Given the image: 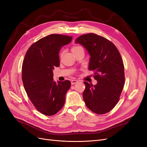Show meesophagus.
<instances>
[{
    "label": "esophagus",
    "mask_w": 147,
    "mask_h": 147,
    "mask_svg": "<svg viewBox=\"0 0 147 147\" xmlns=\"http://www.w3.org/2000/svg\"><path fill=\"white\" fill-rule=\"evenodd\" d=\"M78 82V80H71V84H75V83H77Z\"/></svg>",
    "instance_id": "1"
}]
</instances>
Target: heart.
I'll return each mask as SVG.
<instances>
[{"mask_svg": "<svg viewBox=\"0 0 147 147\" xmlns=\"http://www.w3.org/2000/svg\"><path fill=\"white\" fill-rule=\"evenodd\" d=\"M80 51H84L83 47H81V46L76 45V46H74V47L72 48V51L73 53H77V52Z\"/></svg>", "mask_w": 147, "mask_h": 147, "instance_id": "heart-1", "label": "heart"}]
</instances>
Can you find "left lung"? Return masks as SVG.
Segmentation results:
<instances>
[{
  "label": "left lung",
  "mask_w": 147,
  "mask_h": 147,
  "mask_svg": "<svg viewBox=\"0 0 147 147\" xmlns=\"http://www.w3.org/2000/svg\"><path fill=\"white\" fill-rule=\"evenodd\" d=\"M90 55L89 70H94L95 85L84 82L83 93L87 107L97 114H104L118 102L124 84L123 62L113 43L95 34H84L75 40Z\"/></svg>",
  "instance_id": "left-lung-1"
}]
</instances>
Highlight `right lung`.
Listing matches in <instances>:
<instances>
[{
	"label": "right lung",
	"mask_w": 147,
	"mask_h": 147,
	"mask_svg": "<svg viewBox=\"0 0 147 147\" xmlns=\"http://www.w3.org/2000/svg\"><path fill=\"white\" fill-rule=\"evenodd\" d=\"M68 35L51 34L31 45L22 65V80L26 93L37 110L51 116L63 108L70 82L53 81V70L59 66L61 48L72 41Z\"/></svg>",
	"instance_id": "right-lung-1"
}]
</instances>
